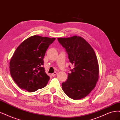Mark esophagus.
Masks as SVG:
<instances>
[{"label": "esophagus", "mask_w": 120, "mask_h": 120, "mask_svg": "<svg viewBox=\"0 0 120 120\" xmlns=\"http://www.w3.org/2000/svg\"><path fill=\"white\" fill-rule=\"evenodd\" d=\"M56 74H57V72H54V73H53V74H52V76L53 77H54Z\"/></svg>", "instance_id": "obj_1"}]
</instances>
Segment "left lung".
Instances as JSON below:
<instances>
[{"instance_id": "8db88e82", "label": "left lung", "mask_w": 120, "mask_h": 120, "mask_svg": "<svg viewBox=\"0 0 120 120\" xmlns=\"http://www.w3.org/2000/svg\"><path fill=\"white\" fill-rule=\"evenodd\" d=\"M57 39L65 49L69 61L74 66L70 70L67 81L62 83V90L74 100L85 97L94 89L99 78V65L94 50L80 36Z\"/></svg>"}]
</instances>
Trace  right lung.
I'll use <instances>...</instances> for the list:
<instances>
[{
    "instance_id": "1",
    "label": "right lung",
    "mask_w": 120,
    "mask_h": 120,
    "mask_svg": "<svg viewBox=\"0 0 120 120\" xmlns=\"http://www.w3.org/2000/svg\"><path fill=\"white\" fill-rule=\"evenodd\" d=\"M56 38L31 36L19 45L10 61V75L18 86L29 92L45 87L50 79L45 73L43 58Z\"/></svg>"
}]
</instances>
